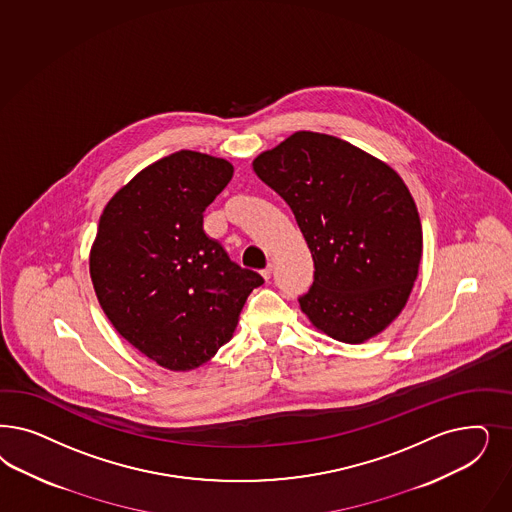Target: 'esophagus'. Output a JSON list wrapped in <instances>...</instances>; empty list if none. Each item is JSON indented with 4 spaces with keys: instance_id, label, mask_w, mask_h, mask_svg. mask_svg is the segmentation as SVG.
Listing matches in <instances>:
<instances>
[{
    "instance_id": "esophagus-1",
    "label": "esophagus",
    "mask_w": 512,
    "mask_h": 512,
    "mask_svg": "<svg viewBox=\"0 0 512 512\" xmlns=\"http://www.w3.org/2000/svg\"><path fill=\"white\" fill-rule=\"evenodd\" d=\"M262 277H264L265 281H269V277H271V265H267L264 271H262Z\"/></svg>"
}]
</instances>
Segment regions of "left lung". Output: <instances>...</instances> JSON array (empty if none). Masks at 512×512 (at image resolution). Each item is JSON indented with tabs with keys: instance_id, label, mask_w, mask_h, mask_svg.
Returning <instances> with one entry per match:
<instances>
[{
	"instance_id": "1",
	"label": "left lung",
	"mask_w": 512,
	"mask_h": 512,
	"mask_svg": "<svg viewBox=\"0 0 512 512\" xmlns=\"http://www.w3.org/2000/svg\"><path fill=\"white\" fill-rule=\"evenodd\" d=\"M292 209L311 248L314 282L301 313L360 345L386 330L413 292L422 224L396 169L335 135L296 132L252 162Z\"/></svg>"
}]
</instances>
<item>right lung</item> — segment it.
I'll return each mask as SVG.
<instances>
[{
    "label": "right lung",
    "instance_id": "obj_1",
    "mask_svg": "<svg viewBox=\"0 0 512 512\" xmlns=\"http://www.w3.org/2000/svg\"><path fill=\"white\" fill-rule=\"evenodd\" d=\"M233 165L179 150L141 169L99 216L90 279L113 328L169 371L211 360L264 279L233 264L203 231V211Z\"/></svg>",
    "mask_w": 512,
    "mask_h": 512
}]
</instances>
